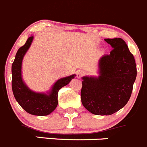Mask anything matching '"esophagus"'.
I'll return each mask as SVG.
<instances>
[{
  "label": "esophagus",
  "mask_w": 147,
  "mask_h": 147,
  "mask_svg": "<svg viewBox=\"0 0 147 147\" xmlns=\"http://www.w3.org/2000/svg\"><path fill=\"white\" fill-rule=\"evenodd\" d=\"M84 74H85V72L83 70H78V72H77V78H80Z\"/></svg>",
  "instance_id": "esophagus-1"
}]
</instances>
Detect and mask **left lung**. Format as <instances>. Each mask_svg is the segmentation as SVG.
Listing matches in <instances>:
<instances>
[{
    "label": "left lung",
    "instance_id": "1",
    "mask_svg": "<svg viewBox=\"0 0 147 147\" xmlns=\"http://www.w3.org/2000/svg\"><path fill=\"white\" fill-rule=\"evenodd\" d=\"M113 48L110 55L101 57L98 76L82 77L81 100L92 114L108 116L126 105L136 78L134 57L121 38L105 39Z\"/></svg>",
    "mask_w": 147,
    "mask_h": 147
}]
</instances>
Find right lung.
<instances>
[{"label":"right lung","instance_id":"add662e5","mask_svg":"<svg viewBox=\"0 0 147 147\" xmlns=\"http://www.w3.org/2000/svg\"><path fill=\"white\" fill-rule=\"evenodd\" d=\"M33 40L34 36H29L25 45L19 48L16 55L11 67L12 90L16 101L27 113L34 116H47L57 106L59 90L69 84L76 75L74 74L60 78L46 92H35L30 89L22 78V62Z\"/></svg>","mask_w":147,"mask_h":147}]
</instances>
